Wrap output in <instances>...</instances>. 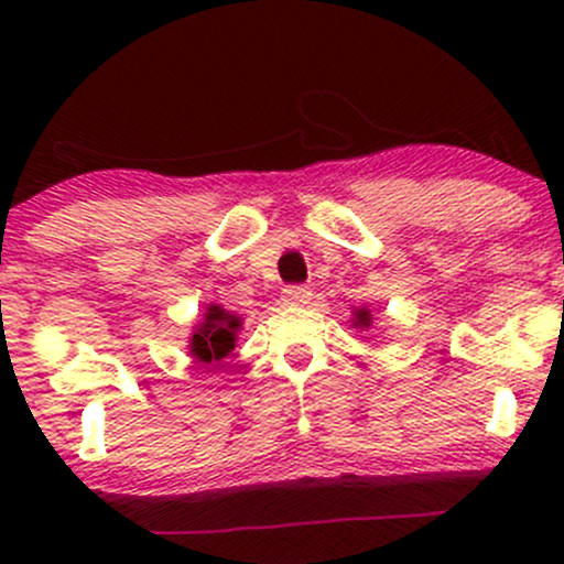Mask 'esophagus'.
I'll use <instances>...</instances> for the list:
<instances>
[{"label":"esophagus","mask_w":564,"mask_h":564,"mask_svg":"<svg viewBox=\"0 0 564 564\" xmlns=\"http://www.w3.org/2000/svg\"><path fill=\"white\" fill-rule=\"evenodd\" d=\"M281 300L286 304H307L310 300V289L307 286H300V283H294V286H286L281 291Z\"/></svg>","instance_id":"34e87169"}]
</instances>
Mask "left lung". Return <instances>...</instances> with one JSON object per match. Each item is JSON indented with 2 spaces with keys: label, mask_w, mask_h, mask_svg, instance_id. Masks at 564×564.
Wrapping results in <instances>:
<instances>
[{
  "label": "left lung",
  "mask_w": 564,
  "mask_h": 564,
  "mask_svg": "<svg viewBox=\"0 0 564 564\" xmlns=\"http://www.w3.org/2000/svg\"><path fill=\"white\" fill-rule=\"evenodd\" d=\"M368 323H371V313H368V310H358V313H355V326H368Z\"/></svg>",
  "instance_id": "8db88e82"
}]
</instances>
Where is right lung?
Instances as JSON below:
<instances>
[{"mask_svg": "<svg viewBox=\"0 0 564 564\" xmlns=\"http://www.w3.org/2000/svg\"><path fill=\"white\" fill-rule=\"evenodd\" d=\"M241 321L236 315L225 313L223 307L212 304L206 310V318L198 326V332L191 339V352L196 355L200 364H212V360H223L236 345V332Z\"/></svg>", "mask_w": 564, "mask_h": 564, "instance_id": "1", "label": "right lung"}]
</instances>
